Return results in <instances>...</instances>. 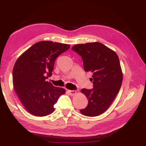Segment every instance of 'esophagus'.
<instances>
[{
    "label": "esophagus",
    "mask_w": 146,
    "mask_h": 146,
    "mask_svg": "<svg viewBox=\"0 0 146 146\" xmlns=\"http://www.w3.org/2000/svg\"><path fill=\"white\" fill-rule=\"evenodd\" d=\"M68 92H69V94L70 96H74L75 94H76V93H77V91H75V90H68Z\"/></svg>",
    "instance_id": "obj_1"
}]
</instances>
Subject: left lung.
Returning <instances> with one entry per match:
<instances>
[{
  "instance_id": "1",
  "label": "left lung",
  "mask_w": 146,
  "mask_h": 146,
  "mask_svg": "<svg viewBox=\"0 0 146 146\" xmlns=\"http://www.w3.org/2000/svg\"><path fill=\"white\" fill-rule=\"evenodd\" d=\"M72 50L82 56L85 72H92L90 80L93 88L81 90L88 104L80 113L90 117L99 116L108 109L121 88L123 76L119 57L115 52L98 42L76 44Z\"/></svg>"
}]
</instances>
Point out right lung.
Instances as JSON below:
<instances>
[{
    "mask_svg": "<svg viewBox=\"0 0 146 146\" xmlns=\"http://www.w3.org/2000/svg\"><path fill=\"white\" fill-rule=\"evenodd\" d=\"M69 44L42 41L24 52L15 64L13 83L21 103L30 113L46 116L54 111V105L65 93L62 88L46 81L54 70L56 58L68 50Z\"/></svg>",
    "mask_w": 146,
    "mask_h": 146,
    "instance_id": "1",
    "label": "right lung"
}]
</instances>
